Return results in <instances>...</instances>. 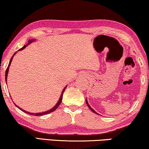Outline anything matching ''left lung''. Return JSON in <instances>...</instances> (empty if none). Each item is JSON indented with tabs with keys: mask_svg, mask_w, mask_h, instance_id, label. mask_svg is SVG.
Returning <instances> with one entry per match:
<instances>
[{
	"mask_svg": "<svg viewBox=\"0 0 149 149\" xmlns=\"http://www.w3.org/2000/svg\"><path fill=\"white\" fill-rule=\"evenodd\" d=\"M86 104H87V105H88V107H89V109H91V110L92 111H93V113H96V114H97V115H99V114H98V113H96V112L95 111V110H94V109H93L91 107V106H90V105H89L88 102V101H87V99H86Z\"/></svg>",
	"mask_w": 149,
	"mask_h": 149,
	"instance_id": "8db88e82",
	"label": "left lung"
}]
</instances>
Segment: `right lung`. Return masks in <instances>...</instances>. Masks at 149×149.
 Masks as SVG:
<instances>
[{
  "label": "right lung",
  "mask_w": 149,
  "mask_h": 149,
  "mask_svg": "<svg viewBox=\"0 0 149 149\" xmlns=\"http://www.w3.org/2000/svg\"><path fill=\"white\" fill-rule=\"evenodd\" d=\"M36 40L35 39H32V40H29V41H28V45H24V47H23L22 49H19L18 50V51H22V50H23V49H24L25 48H26L27 46L28 45H30V44H31L32 42H34ZM17 53V52L16 53H15L14 54H13V56L11 57V60H10V61H9V65H8V67H7V70H6V73H5V81H7V75H8V72H9V66L11 65V61H12V59H13V56H14V55L15 54ZM66 87H67V86L65 87L64 88H63V91H62V93H61V96H60V98H59V99H58V102H56V104H55V105L54 106V107H53L52 109H51L50 110H49V111H45V112H42V113H30V112H28V111H25V110H24V109H22V108H20V107H19L17 106V105H16L15 104V105L17 107L18 109H19L21 110V111H22L23 112H25V113H28V114H29V115H31V116H43V115H47V114H49V113H51V112H53V111H54V110H56V109H57V107L58 106H59V104H61V101H62V98H63V92L65 91V88H66Z\"/></svg>",
  "instance_id": "right-lung-1"
}]
</instances>
